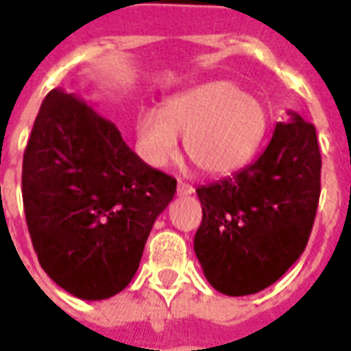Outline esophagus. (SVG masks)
Wrapping results in <instances>:
<instances>
[{"label": "esophagus", "instance_id": "esophagus-1", "mask_svg": "<svg viewBox=\"0 0 351 351\" xmlns=\"http://www.w3.org/2000/svg\"><path fill=\"white\" fill-rule=\"evenodd\" d=\"M193 193H195V187H193V185H189L185 181H180V185H178V195L187 196L193 195Z\"/></svg>", "mask_w": 351, "mask_h": 351}]
</instances>
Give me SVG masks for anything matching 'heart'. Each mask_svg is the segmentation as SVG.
<instances>
[{
	"label": "heart",
	"instance_id": "obj_1",
	"mask_svg": "<svg viewBox=\"0 0 351 351\" xmlns=\"http://www.w3.org/2000/svg\"><path fill=\"white\" fill-rule=\"evenodd\" d=\"M267 109L240 84L211 81L171 96L162 108L143 109L134 121L141 158L155 168L180 153V136L193 162L210 176L242 168L267 132Z\"/></svg>",
	"mask_w": 351,
	"mask_h": 351
}]
</instances>
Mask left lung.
Instances as JSON below:
<instances>
[{
	"instance_id": "obj_1",
	"label": "left lung",
	"mask_w": 351,
	"mask_h": 351,
	"mask_svg": "<svg viewBox=\"0 0 351 351\" xmlns=\"http://www.w3.org/2000/svg\"><path fill=\"white\" fill-rule=\"evenodd\" d=\"M319 180L315 126L289 111L255 162L196 189L202 223L195 253L211 287L243 297L278 282L306 247Z\"/></svg>"
}]
</instances>
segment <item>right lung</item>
<instances>
[{
	"mask_svg": "<svg viewBox=\"0 0 351 351\" xmlns=\"http://www.w3.org/2000/svg\"><path fill=\"white\" fill-rule=\"evenodd\" d=\"M178 181L151 168L75 94L45 96L22 160V200L39 265L83 300L132 282Z\"/></svg>",
	"mask_w": 351,
	"mask_h": 351,
	"instance_id": "1",
	"label": "right lung"
}]
</instances>
